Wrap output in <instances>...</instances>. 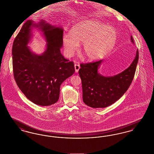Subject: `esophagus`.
Masks as SVG:
<instances>
[{
  "label": "esophagus",
  "instance_id": "esophagus-1",
  "mask_svg": "<svg viewBox=\"0 0 154 154\" xmlns=\"http://www.w3.org/2000/svg\"><path fill=\"white\" fill-rule=\"evenodd\" d=\"M74 68H75V72H76V73H78V72H79V69H80V65H79V64H75V65H74Z\"/></svg>",
  "mask_w": 154,
  "mask_h": 154
}]
</instances>
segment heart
<instances>
[{
    "label": "heart",
    "mask_w": 154,
    "mask_h": 154,
    "mask_svg": "<svg viewBox=\"0 0 154 154\" xmlns=\"http://www.w3.org/2000/svg\"><path fill=\"white\" fill-rule=\"evenodd\" d=\"M117 32L112 27L97 20L76 25L70 33L62 37L65 51L72 56L82 43V54L89 60H95L106 56L114 47Z\"/></svg>",
    "instance_id": "b5f03b06"
}]
</instances>
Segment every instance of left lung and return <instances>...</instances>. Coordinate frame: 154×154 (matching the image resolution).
Here are the masks:
<instances>
[{
	"mask_svg": "<svg viewBox=\"0 0 154 154\" xmlns=\"http://www.w3.org/2000/svg\"><path fill=\"white\" fill-rule=\"evenodd\" d=\"M131 42L134 43L132 36ZM139 59V51L130 66L124 71L111 77L98 73L103 60L81 63L79 71L82 88L84 103L92 108H104L117 101L132 83Z\"/></svg>",
	"mask_w": 154,
	"mask_h": 154,
	"instance_id": "obj_1",
	"label": "left lung"
}]
</instances>
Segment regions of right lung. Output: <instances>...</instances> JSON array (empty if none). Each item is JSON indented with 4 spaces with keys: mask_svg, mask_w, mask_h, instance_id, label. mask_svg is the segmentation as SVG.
Segmentation results:
<instances>
[{
    "mask_svg": "<svg viewBox=\"0 0 154 154\" xmlns=\"http://www.w3.org/2000/svg\"><path fill=\"white\" fill-rule=\"evenodd\" d=\"M44 33L48 44L41 55L31 52L27 45L32 36L31 27ZM62 28L42 20L38 23L27 20L13 44V67L15 80L22 93L32 102L42 106L58 102L62 83L75 72L73 62L60 53L63 45Z\"/></svg>",
    "mask_w": 154,
    "mask_h": 154,
    "instance_id": "right-lung-1",
    "label": "right lung"
}]
</instances>
